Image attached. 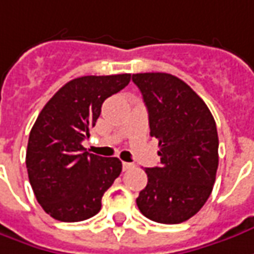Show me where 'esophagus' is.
<instances>
[{"instance_id": "esophagus-1", "label": "esophagus", "mask_w": 254, "mask_h": 254, "mask_svg": "<svg viewBox=\"0 0 254 254\" xmlns=\"http://www.w3.org/2000/svg\"><path fill=\"white\" fill-rule=\"evenodd\" d=\"M133 167H134V164H132V163H125V161L122 163V168H124V171L132 170Z\"/></svg>"}]
</instances>
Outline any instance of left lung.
<instances>
[{"label": "left lung", "mask_w": 254, "mask_h": 254, "mask_svg": "<svg viewBox=\"0 0 254 254\" xmlns=\"http://www.w3.org/2000/svg\"><path fill=\"white\" fill-rule=\"evenodd\" d=\"M149 113L150 136L158 140L160 167L146 168L147 185L136 199L140 213L160 224H181L211 194L218 168L213 115L190 86L163 73H136Z\"/></svg>", "instance_id": "8db88e82"}]
</instances>
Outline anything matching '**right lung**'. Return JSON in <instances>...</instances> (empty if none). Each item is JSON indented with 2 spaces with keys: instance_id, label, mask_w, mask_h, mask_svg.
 <instances>
[{
  "instance_id": "add662e5",
  "label": "right lung",
  "mask_w": 254,
  "mask_h": 254,
  "mask_svg": "<svg viewBox=\"0 0 254 254\" xmlns=\"http://www.w3.org/2000/svg\"><path fill=\"white\" fill-rule=\"evenodd\" d=\"M130 82V73L82 76L50 98L33 125L26 168L43 210L64 222L87 220L100 211L105 190L120 177L117 157L87 153L82 141L90 136L105 98Z\"/></svg>"
}]
</instances>
